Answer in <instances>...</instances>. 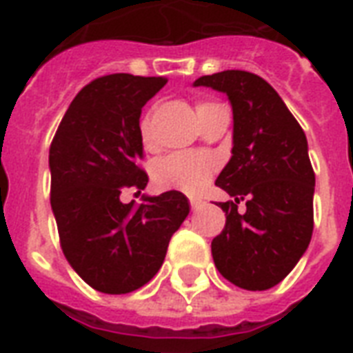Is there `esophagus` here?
Wrapping results in <instances>:
<instances>
[{
	"label": "esophagus",
	"mask_w": 353,
	"mask_h": 353,
	"mask_svg": "<svg viewBox=\"0 0 353 353\" xmlns=\"http://www.w3.org/2000/svg\"><path fill=\"white\" fill-rule=\"evenodd\" d=\"M190 207H192V210H199L201 207H203V201L198 198H192L190 199Z\"/></svg>",
	"instance_id": "1"
}]
</instances>
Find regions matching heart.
Wrapping results in <instances>:
<instances>
[{"instance_id": "obj_1", "label": "heart", "mask_w": 353, "mask_h": 353, "mask_svg": "<svg viewBox=\"0 0 353 353\" xmlns=\"http://www.w3.org/2000/svg\"><path fill=\"white\" fill-rule=\"evenodd\" d=\"M210 106L209 102H201L196 110ZM141 139L146 146L152 144L148 119L141 122ZM214 161L201 154L176 152L163 157L154 168V183L163 190H179L185 194L201 192L210 177L214 174Z\"/></svg>"}]
</instances>
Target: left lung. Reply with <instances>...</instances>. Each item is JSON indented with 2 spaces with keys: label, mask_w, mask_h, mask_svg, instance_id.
<instances>
[{
  "label": "left lung",
  "mask_w": 353,
  "mask_h": 353,
  "mask_svg": "<svg viewBox=\"0 0 353 353\" xmlns=\"http://www.w3.org/2000/svg\"><path fill=\"white\" fill-rule=\"evenodd\" d=\"M221 91L232 106L231 159L216 179L232 201L220 203L225 227L212 240L223 279L263 291L290 274L313 232V174L306 133L258 74L229 69L194 82ZM246 210L237 212V203Z\"/></svg>",
  "instance_id": "left-lung-1"
}]
</instances>
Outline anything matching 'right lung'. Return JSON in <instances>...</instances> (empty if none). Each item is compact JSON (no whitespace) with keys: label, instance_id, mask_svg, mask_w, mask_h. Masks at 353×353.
<instances>
[{"label":"right lung","instance_id":"right-lung-1","mask_svg":"<svg viewBox=\"0 0 353 353\" xmlns=\"http://www.w3.org/2000/svg\"><path fill=\"white\" fill-rule=\"evenodd\" d=\"M163 77L106 74L69 104L49 150L51 207L62 251L93 290L122 295L143 288L165 262L172 234L190 212L168 190L122 203L124 188L144 190L141 110Z\"/></svg>","mask_w":353,"mask_h":353}]
</instances>
